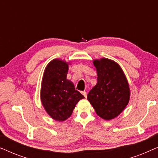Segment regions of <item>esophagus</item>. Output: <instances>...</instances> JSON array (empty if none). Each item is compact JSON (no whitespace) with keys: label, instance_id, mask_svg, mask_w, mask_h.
<instances>
[{"label":"esophagus","instance_id":"1","mask_svg":"<svg viewBox=\"0 0 158 158\" xmlns=\"http://www.w3.org/2000/svg\"><path fill=\"white\" fill-rule=\"evenodd\" d=\"M81 93H82V94H83V96L85 97V98H86V97H87V93H86L85 91H82Z\"/></svg>","mask_w":158,"mask_h":158}]
</instances>
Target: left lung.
Masks as SVG:
<instances>
[{
    "instance_id": "obj_1",
    "label": "left lung",
    "mask_w": 158,
    "mask_h": 158,
    "mask_svg": "<svg viewBox=\"0 0 158 158\" xmlns=\"http://www.w3.org/2000/svg\"><path fill=\"white\" fill-rule=\"evenodd\" d=\"M97 71V84L87 98L97 115L105 120L113 119L124 111L130 98L128 81L122 69L113 60H94Z\"/></svg>"
}]
</instances>
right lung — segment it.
Returning <instances> with one entry per match:
<instances>
[{
  "label": "right lung",
  "mask_w": 158,
  "mask_h": 158,
  "mask_svg": "<svg viewBox=\"0 0 158 158\" xmlns=\"http://www.w3.org/2000/svg\"><path fill=\"white\" fill-rule=\"evenodd\" d=\"M69 62L55 59L47 64L43 74L40 98L45 111L53 119L65 121L75 105L84 96L67 79Z\"/></svg>",
  "instance_id": "obj_1"
}]
</instances>
